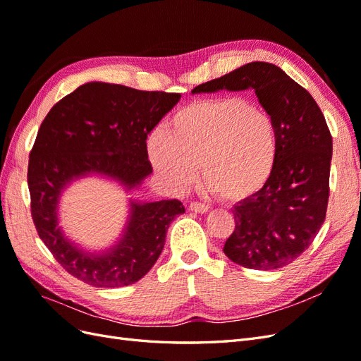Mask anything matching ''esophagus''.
Here are the masks:
<instances>
[{"label":"esophagus","instance_id":"34e87169","mask_svg":"<svg viewBox=\"0 0 361 361\" xmlns=\"http://www.w3.org/2000/svg\"><path fill=\"white\" fill-rule=\"evenodd\" d=\"M190 211H192L195 214H204V212H207V206L203 203H199V202H191Z\"/></svg>","mask_w":361,"mask_h":361}]
</instances>
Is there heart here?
<instances>
[{
    "label": "heart",
    "instance_id": "b5f03b06",
    "mask_svg": "<svg viewBox=\"0 0 361 361\" xmlns=\"http://www.w3.org/2000/svg\"><path fill=\"white\" fill-rule=\"evenodd\" d=\"M155 170L173 190L192 182L199 164L204 187L224 202H239L271 179L279 154L272 117L244 97L195 99L174 113L166 130L147 138Z\"/></svg>",
    "mask_w": 361,
    "mask_h": 361
}]
</instances>
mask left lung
I'll return each mask as SVG.
<instances>
[{
  "label": "left lung",
  "instance_id": "8db88e82",
  "mask_svg": "<svg viewBox=\"0 0 361 361\" xmlns=\"http://www.w3.org/2000/svg\"><path fill=\"white\" fill-rule=\"evenodd\" d=\"M255 90L277 128L279 154L271 179L233 207L235 231L224 255L250 269H277L300 257L325 221L333 138L312 94L276 64L253 61L192 93Z\"/></svg>",
  "mask_w": 361,
  "mask_h": 361
}]
</instances>
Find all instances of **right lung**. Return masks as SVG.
Here are the masks:
<instances>
[{"mask_svg":"<svg viewBox=\"0 0 361 361\" xmlns=\"http://www.w3.org/2000/svg\"><path fill=\"white\" fill-rule=\"evenodd\" d=\"M179 93L143 92L120 84L87 82L54 105L39 128L28 159L31 218L37 235L71 276L94 288H122L143 279L166 243L169 224L185 212L178 199L133 203V216L117 247L90 256L57 228L64 185L101 173L134 188L152 173L147 134L179 101Z\"/></svg>","mask_w":361,"mask_h":361,"instance_id":"add662e5","label":"right lung"}]
</instances>
